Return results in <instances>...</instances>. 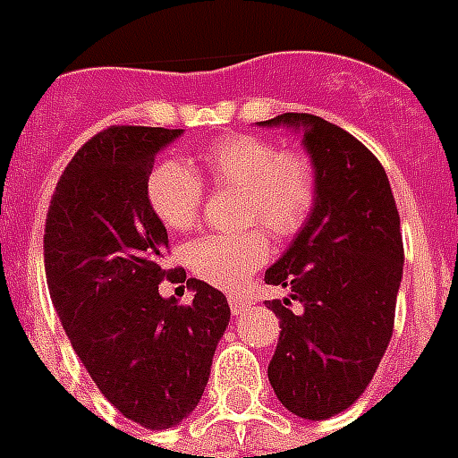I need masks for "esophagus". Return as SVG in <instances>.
<instances>
[{
    "instance_id": "obj_1",
    "label": "esophagus",
    "mask_w": 458,
    "mask_h": 458,
    "mask_svg": "<svg viewBox=\"0 0 458 458\" xmlns=\"http://www.w3.org/2000/svg\"><path fill=\"white\" fill-rule=\"evenodd\" d=\"M228 302H230V310H233V314H242L247 307L252 305V298H247V295H230Z\"/></svg>"
}]
</instances>
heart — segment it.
Here are the masks:
<instances>
[{"instance_id":"b5f03b06","label":"heart","mask_w":458,"mask_h":458,"mask_svg":"<svg viewBox=\"0 0 458 458\" xmlns=\"http://www.w3.org/2000/svg\"><path fill=\"white\" fill-rule=\"evenodd\" d=\"M197 172L216 190H240L244 225L261 223L276 237L295 235L317 199L312 160L300 151H278L259 136L235 134L201 151ZM204 184L191 167L167 160L148 177V204L170 230H190L199 218ZM268 240L259 230L204 235L187 247L191 271L218 288L240 285L264 267Z\"/></svg>"}]
</instances>
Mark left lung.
I'll use <instances>...</instances> for the list:
<instances>
[{"label": "left lung", "mask_w": 458, "mask_h": 458, "mask_svg": "<svg viewBox=\"0 0 458 458\" xmlns=\"http://www.w3.org/2000/svg\"><path fill=\"white\" fill-rule=\"evenodd\" d=\"M257 124L298 131L317 174L305 225L264 274L288 291L267 300L281 319L268 382L291 413L327 420L360 399L392 338L403 274L399 211L379 160L341 127L307 113Z\"/></svg>", "instance_id": "obj_1"}]
</instances>
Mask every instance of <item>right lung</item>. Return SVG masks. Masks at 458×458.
<instances>
[{
  "instance_id": "add662e5",
  "label": "right lung",
  "mask_w": 458,
  "mask_h": 458,
  "mask_svg": "<svg viewBox=\"0 0 458 458\" xmlns=\"http://www.w3.org/2000/svg\"><path fill=\"white\" fill-rule=\"evenodd\" d=\"M182 129L110 127L76 151L52 194L45 276L66 336L103 396L148 430L197 408L228 300L190 278V305L158 284L167 230L148 204L153 160ZM187 278V276H184Z\"/></svg>"
}]
</instances>
